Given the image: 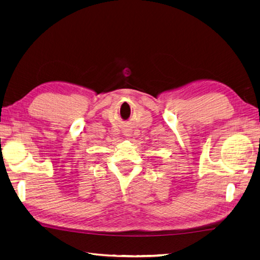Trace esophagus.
<instances>
[{"label": "esophagus", "instance_id": "esophagus-1", "mask_svg": "<svg viewBox=\"0 0 260 260\" xmlns=\"http://www.w3.org/2000/svg\"><path fill=\"white\" fill-rule=\"evenodd\" d=\"M123 134H124V136H130V131L129 130H124Z\"/></svg>", "mask_w": 260, "mask_h": 260}]
</instances>
